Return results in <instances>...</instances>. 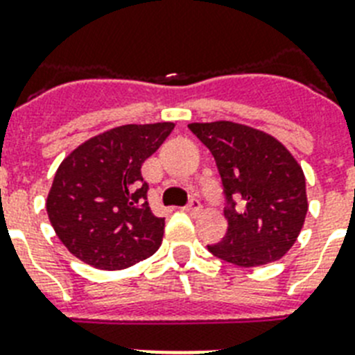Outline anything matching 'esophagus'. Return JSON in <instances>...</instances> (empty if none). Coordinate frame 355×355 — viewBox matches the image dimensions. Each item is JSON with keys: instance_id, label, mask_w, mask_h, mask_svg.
Returning <instances> with one entry per match:
<instances>
[{"instance_id": "34e87169", "label": "esophagus", "mask_w": 355, "mask_h": 355, "mask_svg": "<svg viewBox=\"0 0 355 355\" xmlns=\"http://www.w3.org/2000/svg\"><path fill=\"white\" fill-rule=\"evenodd\" d=\"M184 212L187 214H198L201 210V203H199V199H190V203L184 207Z\"/></svg>"}]
</instances>
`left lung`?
<instances>
[{"label":"left lung","mask_w":355,"mask_h":355,"mask_svg":"<svg viewBox=\"0 0 355 355\" xmlns=\"http://www.w3.org/2000/svg\"><path fill=\"white\" fill-rule=\"evenodd\" d=\"M189 128L212 152L227 201V234L209 250L237 266L281 259L309 210L300 163L276 137L247 125L190 123Z\"/></svg>","instance_id":"1"}]
</instances>
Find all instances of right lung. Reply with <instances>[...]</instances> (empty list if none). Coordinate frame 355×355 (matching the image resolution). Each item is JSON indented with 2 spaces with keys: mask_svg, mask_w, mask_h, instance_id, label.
Masks as SVG:
<instances>
[{
  "mask_svg": "<svg viewBox=\"0 0 355 355\" xmlns=\"http://www.w3.org/2000/svg\"><path fill=\"white\" fill-rule=\"evenodd\" d=\"M172 130L174 123L123 125L61 161L46 214L70 254L101 270H121L159 248L165 218L148 207L141 165Z\"/></svg>",
  "mask_w": 355,
  "mask_h": 355,
  "instance_id": "1",
  "label": "right lung"
}]
</instances>
